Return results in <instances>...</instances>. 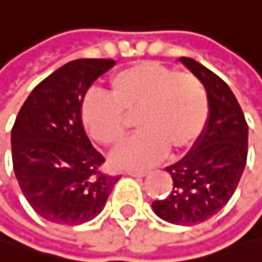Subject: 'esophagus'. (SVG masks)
I'll use <instances>...</instances> for the list:
<instances>
[{
	"instance_id": "34e87169",
	"label": "esophagus",
	"mask_w": 262,
	"mask_h": 262,
	"mask_svg": "<svg viewBox=\"0 0 262 262\" xmlns=\"http://www.w3.org/2000/svg\"><path fill=\"white\" fill-rule=\"evenodd\" d=\"M128 175L130 177H135V178H143V177H147L148 173L147 171H142V170H132V171H128Z\"/></svg>"
}]
</instances>
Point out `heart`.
Listing matches in <instances>:
<instances>
[{"instance_id": "b5f03b06", "label": "heart", "mask_w": 262, "mask_h": 262, "mask_svg": "<svg viewBox=\"0 0 262 262\" xmlns=\"http://www.w3.org/2000/svg\"><path fill=\"white\" fill-rule=\"evenodd\" d=\"M108 89L111 97L97 92L85 95L80 122L94 142L114 148L127 134V117L137 115L140 135L115 151V167H150L168 150L171 155H182L195 147L206 128L208 95L190 72L142 61L115 72Z\"/></svg>"}]
</instances>
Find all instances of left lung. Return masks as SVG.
<instances>
[{
    "label": "left lung",
    "instance_id": "obj_1",
    "mask_svg": "<svg viewBox=\"0 0 262 262\" xmlns=\"http://www.w3.org/2000/svg\"><path fill=\"white\" fill-rule=\"evenodd\" d=\"M205 85L210 117L198 143L175 165L167 167L173 188L151 203L157 216L180 226L210 220L225 206L238 186L248 158V123L234 94L216 74L180 57Z\"/></svg>",
    "mask_w": 262,
    "mask_h": 262
}]
</instances>
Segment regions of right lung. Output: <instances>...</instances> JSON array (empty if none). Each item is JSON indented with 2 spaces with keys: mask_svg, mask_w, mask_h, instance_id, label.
Listing matches in <instances>:
<instances>
[{
  "mask_svg": "<svg viewBox=\"0 0 262 262\" xmlns=\"http://www.w3.org/2000/svg\"><path fill=\"white\" fill-rule=\"evenodd\" d=\"M112 59H77L37 84L11 130L13 168L33 210L57 225L76 226L104 210L119 177L100 171L105 158L80 122V104Z\"/></svg>",
  "mask_w": 262,
  "mask_h": 262,
  "instance_id": "right-lung-1",
  "label": "right lung"
}]
</instances>
